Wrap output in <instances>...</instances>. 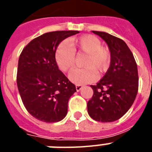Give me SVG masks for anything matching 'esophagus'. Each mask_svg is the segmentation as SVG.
Returning <instances> with one entry per match:
<instances>
[{"label": "esophagus", "instance_id": "obj_1", "mask_svg": "<svg viewBox=\"0 0 152 152\" xmlns=\"http://www.w3.org/2000/svg\"><path fill=\"white\" fill-rule=\"evenodd\" d=\"M82 88H83V86L82 85H80V84H77V85H76V91H80L82 89Z\"/></svg>", "mask_w": 152, "mask_h": 152}]
</instances>
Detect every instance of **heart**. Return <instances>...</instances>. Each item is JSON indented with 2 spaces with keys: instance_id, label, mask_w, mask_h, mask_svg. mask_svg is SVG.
I'll return each instance as SVG.
<instances>
[{
  "instance_id": "obj_1",
  "label": "heart",
  "mask_w": 152,
  "mask_h": 152,
  "mask_svg": "<svg viewBox=\"0 0 152 152\" xmlns=\"http://www.w3.org/2000/svg\"><path fill=\"white\" fill-rule=\"evenodd\" d=\"M86 55L82 62L84 69L74 70L69 75L72 82L76 84H85L96 79V73H103L108 70L111 63V53L108 47L102 46L96 37L87 34L77 39H72L70 45L61 42L55 52L57 66L63 72L72 71L75 66L76 56Z\"/></svg>"
}]
</instances>
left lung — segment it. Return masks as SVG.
<instances>
[{"label":"left lung","instance_id":"8db88e82","mask_svg":"<svg viewBox=\"0 0 152 152\" xmlns=\"http://www.w3.org/2000/svg\"><path fill=\"white\" fill-rule=\"evenodd\" d=\"M109 46L111 63L96 85H91L92 98L88 102V112L94 120L112 122L126 113L137 97L139 77L137 62L122 39L102 31H95Z\"/></svg>","mask_w":152,"mask_h":152}]
</instances>
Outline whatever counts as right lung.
<instances>
[{
  "mask_svg": "<svg viewBox=\"0 0 152 152\" xmlns=\"http://www.w3.org/2000/svg\"><path fill=\"white\" fill-rule=\"evenodd\" d=\"M77 31L48 32L30 42L21 52L16 82L25 108L36 119L53 123L61 121L76 86L60 71L55 60L57 46Z\"/></svg>",
  "mask_w": 152,
  "mask_h": 152,
  "instance_id": "obj_1",
  "label": "right lung"
}]
</instances>
